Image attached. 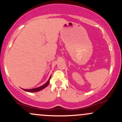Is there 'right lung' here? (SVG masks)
I'll list each match as a JSON object with an SVG mask.
<instances>
[{"instance_id":"add662e5","label":"right lung","mask_w":122,"mask_h":122,"mask_svg":"<svg viewBox=\"0 0 122 122\" xmlns=\"http://www.w3.org/2000/svg\"><path fill=\"white\" fill-rule=\"evenodd\" d=\"M50 78H51V76L50 77L49 79V80L47 81V82H46V83L44 85H42V86H39V87L36 88H33V89H23V90L25 91L29 92H36L40 91L42 90V89H44L46 87L47 85H49V82H50Z\"/></svg>"}]
</instances>
